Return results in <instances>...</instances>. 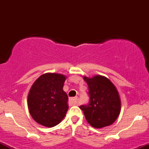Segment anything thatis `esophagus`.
Wrapping results in <instances>:
<instances>
[{
  "label": "esophagus",
  "mask_w": 149,
  "mask_h": 149,
  "mask_svg": "<svg viewBox=\"0 0 149 149\" xmlns=\"http://www.w3.org/2000/svg\"><path fill=\"white\" fill-rule=\"evenodd\" d=\"M70 102L73 104V105H77L78 104V97H72L70 99Z\"/></svg>",
  "instance_id": "34e87169"
}]
</instances>
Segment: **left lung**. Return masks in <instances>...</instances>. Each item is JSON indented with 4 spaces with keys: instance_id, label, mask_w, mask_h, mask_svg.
I'll return each instance as SVG.
<instances>
[{
    "instance_id": "8db88e82",
    "label": "left lung",
    "mask_w": 149,
    "mask_h": 149,
    "mask_svg": "<svg viewBox=\"0 0 149 149\" xmlns=\"http://www.w3.org/2000/svg\"><path fill=\"white\" fill-rule=\"evenodd\" d=\"M89 88L90 103L80 106L86 120L95 128L111 125L118 117L121 101L116 86L107 77L96 75L92 78L84 76Z\"/></svg>"
}]
</instances>
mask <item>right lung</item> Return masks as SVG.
I'll return each instance as SVG.
<instances>
[{"label": "right lung", "mask_w": 149, "mask_h": 149, "mask_svg": "<svg viewBox=\"0 0 149 149\" xmlns=\"http://www.w3.org/2000/svg\"><path fill=\"white\" fill-rule=\"evenodd\" d=\"M66 78L63 74L47 73L32 85L27 104L31 116L38 124L52 127L64 119L69 109V98L63 90Z\"/></svg>", "instance_id": "right-lung-1"}]
</instances>
